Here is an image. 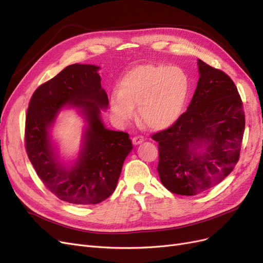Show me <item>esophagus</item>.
I'll return each instance as SVG.
<instances>
[{
  "instance_id": "obj_1",
  "label": "esophagus",
  "mask_w": 263,
  "mask_h": 263,
  "mask_svg": "<svg viewBox=\"0 0 263 263\" xmlns=\"http://www.w3.org/2000/svg\"><path fill=\"white\" fill-rule=\"evenodd\" d=\"M144 140H145V138L142 137V136H135V137H133V144L135 146H137V145L141 144V142L144 141Z\"/></svg>"
}]
</instances>
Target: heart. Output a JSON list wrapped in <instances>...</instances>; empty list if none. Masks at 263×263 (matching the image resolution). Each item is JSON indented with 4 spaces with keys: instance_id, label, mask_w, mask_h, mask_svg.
<instances>
[{
    "instance_id": "obj_1",
    "label": "heart",
    "mask_w": 263,
    "mask_h": 263,
    "mask_svg": "<svg viewBox=\"0 0 263 263\" xmlns=\"http://www.w3.org/2000/svg\"><path fill=\"white\" fill-rule=\"evenodd\" d=\"M190 82L179 67L138 66L127 72L119 91L109 97V108L118 123H127L138 106L140 121L149 128L161 130L178 121L189 95Z\"/></svg>"
}]
</instances>
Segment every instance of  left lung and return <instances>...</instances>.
Here are the masks:
<instances>
[{
    "instance_id": "8db88e82",
    "label": "left lung",
    "mask_w": 263,
    "mask_h": 263,
    "mask_svg": "<svg viewBox=\"0 0 263 263\" xmlns=\"http://www.w3.org/2000/svg\"><path fill=\"white\" fill-rule=\"evenodd\" d=\"M197 65L200 79L186 112L153 135L159 142V177L179 195L202 193L224 180L239 160L245 132L242 101L234 81L200 59Z\"/></svg>"
}]
</instances>
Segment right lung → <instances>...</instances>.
Wrapping results in <instances>:
<instances>
[{
    "mask_svg": "<svg viewBox=\"0 0 263 263\" xmlns=\"http://www.w3.org/2000/svg\"><path fill=\"white\" fill-rule=\"evenodd\" d=\"M99 69L79 63L68 66L37 87L27 109L25 147L29 160L45 186L72 204H98L112 195L133 149L128 134L109 130L101 121V108H107L108 98ZM65 106L79 108L88 123L82 153L70 168L58 161L49 137V128Z\"/></svg>",
    "mask_w": 263,
    "mask_h": 263,
    "instance_id": "1",
    "label": "right lung"
}]
</instances>
